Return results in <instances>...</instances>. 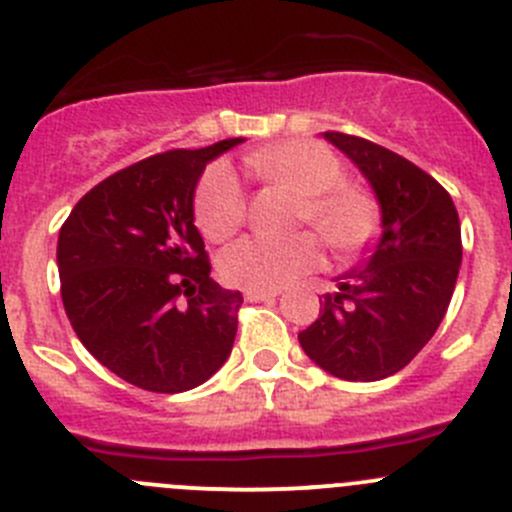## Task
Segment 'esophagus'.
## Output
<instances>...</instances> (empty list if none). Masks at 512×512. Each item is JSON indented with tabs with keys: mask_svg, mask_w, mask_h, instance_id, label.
<instances>
[{
	"mask_svg": "<svg viewBox=\"0 0 512 512\" xmlns=\"http://www.w3.org/2000/svg\"><path fill=\"white\" fill-rule=\"evenodd\" d=\"M277 295H280V292H277V290H252V287H247V290H245V300H250V302L275 300Z\"/></svg>",
	"mask_w": 512,
	"mask_h": 512,
	"instance_id": "obj_1",
	"label": "esophagus"
}]
</instances>
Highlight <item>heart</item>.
Returning a JSON list of instances; mask_svg holds the SVG:
<instances>
[{
    "label": "heart",
    "instance_id": "1",
    "mask_svg": "<svg viewBox=\"0 0 512 512\" xmlns=\"http://www.w3.org/2000/svg\"><path fill=\"white\" fill-rule=\"evenodd\" d=\"M252 175L300 195L297 225H312L332 255L352 257L380 232V205L367 190L342 182L345 167L330 147L315 140H290L245 157ZM247 217V197L227 167L205 172L195 195V222L212 242L235 235ZM320 262L312 232L292 237H245L227 247L220 272L227 282L252 290H280Z\"/></svg>",
    "mask_w": 512,
    "mask_h": 512
}]
</instances>
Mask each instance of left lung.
<instances>
[{
	"mask_svg": "<svg viewBox=\"0 0 512 512\" xmlns=\"http://www.w3.org/2000/svg\"><path fill=\"white\" fill-rule=\"evenodd\" d=\"M370 180L382 237L370 262L347 272L337 295L297 335L340 380L372 382L403 370L438 330L463 260L453 197L428 172L362 137L325 132Z\"/></svg>",
	"mask_w": 512,
	"mask_h": 512,
	"instance_id": "8db88e82",
	"label": "left lung"
}]
</instances>
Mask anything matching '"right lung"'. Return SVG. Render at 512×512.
Here are the masks:
<instances>
[{"label": "right lung", "instance_id": "obj_1", "mask_svg": "<svg viewBox=\"0 0 512 512\" xmlns=\"http://www.w3.org/2000/svg\"><path fill=\"white\" fill-rule=\"evenodd\" d=\"M145 157L94 185L59 230L62 302L82 345L107 370L150 393L197 388L230 357L242 295L210 277L192 195L212 157Z\"/></svg>", "mask_w": 512, "mask_h": 512}]
</instances>
